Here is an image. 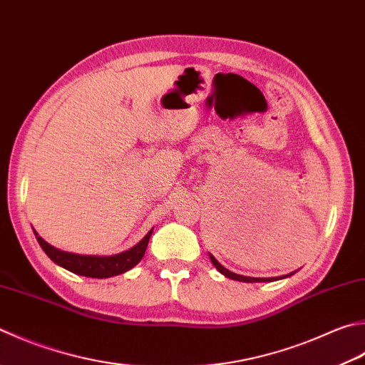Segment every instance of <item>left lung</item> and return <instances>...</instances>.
I'll list each match as a JSON object with an SVG mask.
<instances>
[{"mask_svg":"<svg viewBox=\"0 0 365 365\" xmlns=\"http://www.w3.org/2000/svg\"><path fill=\"white\" fill-rule=\"evenodd\" d=\"M210 259H211L212 265H215L219 272H221L222 274H225V277L230 278V279L243 281V283H260V281H272V279H277V278H251V277H243V274H237V273H233V272H230V270H227V268L222 267L221 264H219L217 260L215 259V256H211V254H210ZM291 274H292V273H291Z\"/></svg>","mask_w":365,"mask_h":365,"instance_id":"left-lung-1","label":"left lung"}]
</instances>
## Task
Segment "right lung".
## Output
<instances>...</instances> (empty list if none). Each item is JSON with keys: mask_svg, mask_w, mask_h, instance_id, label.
Wrapping results in <instances>:
<instances>
[{"mask_svg": "<svg viewBox=\"0 0 365 365\" xmlns=\"http://www.w3.org/2000/svg\"><path fill=\"white\" fill-rule=\"evenodd\" d=\"M39 246L43 247V251L53 260L55 264L66 268L76 274H82V277L88 278H109L115 277V274H120L123 272L133 268L136 264L143 259L144 252H146V247L149 243V238L153 235V229L148 232V235L144 237L138 245H135L132 250L123 251L120 254H115V256H81V254H73V252H65L60 251L57 247L51 246L46 243L43 238L38 237V233L34 232Z\"/></svg>", "mask_w": 365, "mask_h": 365, "instance_id": "add662e5", "label": "right lung"}]
</instances>
